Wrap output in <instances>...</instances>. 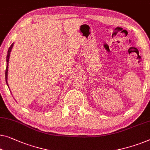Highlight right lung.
<instances>
[{
  "mask_svg": "<svg viewBox=\"0 0 150 150\" xmlns=\"http://www.w3.org/2000/svg\"><path fill=\"white\" fill-rule=\"evenodd\" d=\"M13 47V43H12V45L9 47V48L8 49L7 51V55H6V70H5V80H6V84L8 85L7 83V76H8V61H9V57H10V53Z\"/></svg>",
  "mask_w": 150,
  "mask_h": 150,
  "instance_id": "add662e5",
  "label": "right lung"
}]
</instances>
